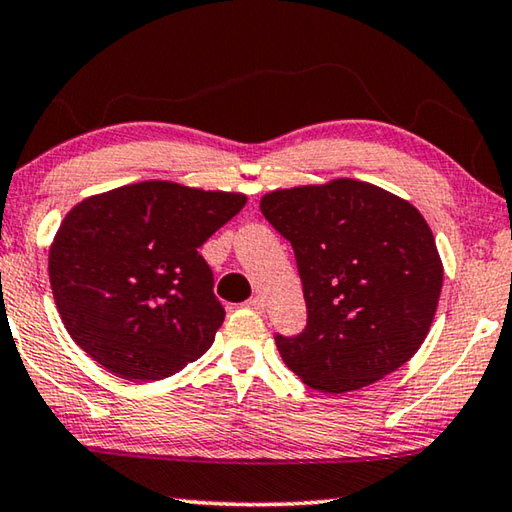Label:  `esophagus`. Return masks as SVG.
Wrapping results in <instances>:
<instances>
[{"mask_svg": "<svg viewBox=\"0 0 512 512\" xmlns=\"http://www.w3.org/2000/svg\"><path fill=\"white\" fill-rule=\"evenodd\" d=\"M246 307L253 309V311H259V314H262V311H264V300L259 298V296H255V298L246 300Z\"/></svg>", "mask_w": 512, "mask_h": 512, "instance_id": "obj_1", "label": "esophagus"}]
</instances>
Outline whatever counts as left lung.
Returning a JSON list of instances; mask_svg holds the SVG:
<instances>
[{"mask_svg":"<svg viewBox=\"0 0 512 512\" xmlns=\"http://www.w3.org/2000/svg\"><path fill=\"white\" fill-rule=\"evenodd\" d=\"M262 214L296 253L307 325L275 336L289 370L320 393L375 384L409 361L443 289L433 232L386 189L339 178L277 189Z\"/></svg>","mask_w":512,"mask_h":512,"instance_id":"8db88e82","label":"left lung"}]
</instances>
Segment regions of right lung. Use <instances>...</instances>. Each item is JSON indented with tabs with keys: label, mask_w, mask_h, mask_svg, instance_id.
Segmentation results:
<instances>
[{
	"label": "right lung",
	"mask_w": 512,
	"mask_h": 512,
	"mask_svg": "<svg viewBox=\"0 0 512 512\" xmlns=\"http://www.w3.org/2000/svg\"><path fill=\"white\" fill-rule=\"evenodd\" d=\"M244 205V194L167 180L74 205L49 248L51 291L74 343L131 381L164 379L203 357L225 311L198 248Z\"/></svg>",
	"instance_id": "obj_1"
}]
</instances>
